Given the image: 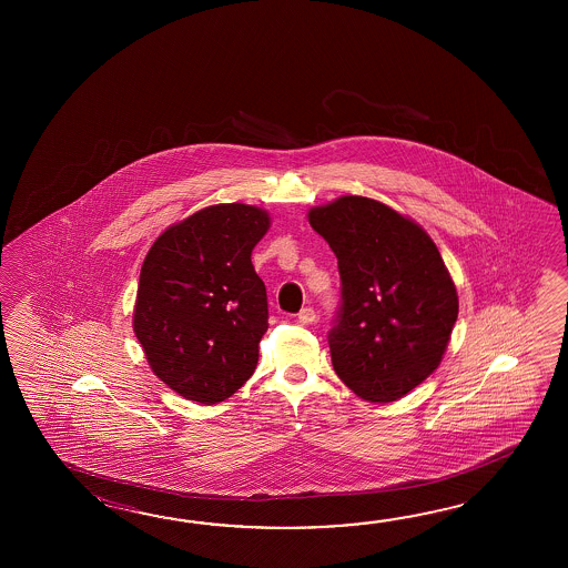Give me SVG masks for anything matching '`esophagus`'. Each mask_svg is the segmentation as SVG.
I'll return each instance as SVG.
<instances>
[{
    "label": "esophagus",
    "instance_id": "obj_1",
    "mask_svg": "<svg viewBox=\"0 0 568 568\" xmlns=\"http://www.w3.org/2000/svg\"><path fill=\"white\" fill-rule=\"evenodd\" d=\"M298 321H301L302 325H314L316 323V313H314L313 308H302L301 313H298Z\"/></svg>",
    "mask_w": 568,
    "mask_h": 568
}]
</instances>
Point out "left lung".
Returning <instances> with one entry per match:
<instances>
[{
    "label": "left lung",
    "instance_id": "1",
    "mask_svg": "<svg viewBox=\"0 0 568 568\" xmlns=\"http://www.w3.org/2000/svg\"><path fill=\"white\" fill-rule=\"evenodd\" d=\"M308 223L337 255L343 284L333 367L365 402H396L440 365L459 316L440 252L414 219L357 194L313 206Z\"/></svg>",
    "mask_w": 568,
    "mask_h": 568
}]
</instances>
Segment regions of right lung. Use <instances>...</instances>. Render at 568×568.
<instances>
[{
	"instance_id": "add662e5",
	"label": "right lung",
	"mask_w": 568,
	"mask_h": 568,
	"mask_svg": "<svg viewBox=\"0 0 568 568\" xmlns=\"http://www.w3.org/2000/svg\"><path fill=\"white\" fill-rule=\"evenodd\" d=\"M270 223L262 206H205L162 231L145 255L133 333L150 369L182 398L217 404L254 374L267 298L252 252Z\"/></svg>"
}]
</instances>
